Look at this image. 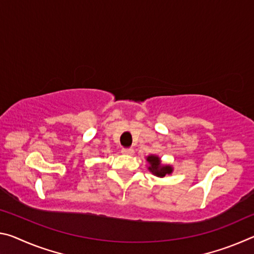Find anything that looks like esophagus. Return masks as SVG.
<instances>
[{
    "instance_id": "34e87169",
    "label": "esophagus",
    "mask_w": 254,
    "mask_h": 254,
    "mask_svg": "<svg viewBox=\"0 0 254 254\" xmlns=\"http://www.w3.org/2000/svg\"><path fill=\"white\" fill-rule=\"evenodd\" d=\"M122 153L123 154H127V156H133V154H134V150H133L132 148L122 149Z\"/></svg>"
}]
</instances>
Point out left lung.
Segmentation results:
<instances>
[{"label": "left lung", "instance_id": "left-lung-1", "mask_svg": "<svg viewBox=\"0 0 254 254\" xmlns=\"http://www.w3.org/2000/svg\"><path fill=\"white\" fill-rule=\"evenodd\" d=\"M147 161L149 162L148 169L151 171V173L157 176V177H165L166 175H170L173 173V167L168 165H162L160 158L158 156H148Z\"/></svg>", "mask_w": 254, "mask_h": 254}]
</instances>
